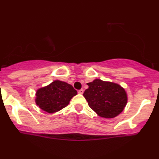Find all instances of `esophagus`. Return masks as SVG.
<instances>
[{"mask_svg": "<svg viewBox=\"0 0 159 159\" xmlns=\"http://www.w3.org/2000/svg\"><path fill=\"white\" fill-rule=\"evenodd\" d=\"M78 93H79V94H83L84 93V90H83V89H81V90H78Z\"/></svg>", "mask_w": 159, "mask_h": 159, "instance_id": "1", "label": "esophagus"}]
</instances>
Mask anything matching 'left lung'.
I'll return each instance as SVG.
<instances>
[{"instance_id": "8db88e82", "label": "left lung", "mask_w": 159, "mask_h": 159, "mask_svg": "<svg viewBox=\"0 0 159 159\" xmlns=\"http://www.w3.org/2000/svg\"><path fill=\"white\" fill-rule=\"evenodd\" d=\"M89 86L84 96L89 106L98 116L114 118L123 111L127 103L125 91L119 84L96 79Z\"/></svg>"}]
</instances>
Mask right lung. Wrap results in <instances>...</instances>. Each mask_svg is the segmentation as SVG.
<instances>
[{"mask_svg": "<svg viewBox=\"0 0 159 159\" xmlns=\"http://www.w3.org/2000/svg\"><path fill=\"white\" fill-rule=\"evenodd\" d=\"M77 94L71 84L61 81H54L36 92V103L48 113H54L69 105V101Z\"/></svg>", "mask_w": 159, "mask_h": 159, "instance_id": "right-lung-1", "label": "right lung"}]
</instances>
